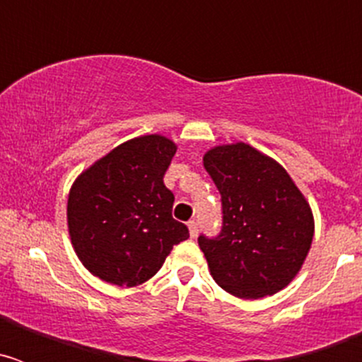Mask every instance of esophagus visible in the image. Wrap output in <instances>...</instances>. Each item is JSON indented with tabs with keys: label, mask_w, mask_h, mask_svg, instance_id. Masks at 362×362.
Returning a JSON list of instances; mask_svg holds the SVG:
<instances>
[{
	"label": "esophagus",
	"mask_w": 362,
	"mask_h": 362,
	"mask_svg": "<svg viewBox=\"0 0 362 362\" xmlns=\"http://www.w3.org/2000/svg\"><path fill=\"white\" fill-rule=\"evenodd\" d=\"M188 230H190L192 238H197V233H199V226H197V221H188Z\"/></svg>",
	"instance_id": "esophagus-1"
}]
</instances>
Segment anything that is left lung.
I'll return each instance as SVG.
<instances>
[{
	"instance_id": "left-lung-1",
	"label": "left lung",
	"mask_w": 362,
	"mask_h": 362,
	"mask_svg": "<svg viewBox=\"0 0 362 362\" xmlns=\"http://www.w3.org/2000/svg\"><path fill=\"white\" fill-rule=\"evenodd\" d=\"M221 194L223 226L197 243L221 288L241 299L283 290L308 255L313 216L305 196L277 161L245 143L203 158Z\"/></svg>"
}]
</instances>
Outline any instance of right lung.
<instances>
[{
    "label": "right lung",
    "instance_id": "add662e5",
    "mask_svg": "<svg viewBox=\"0 0 362 362\" xmlns=\"http://www.w3.org/2000/svg\"><path fill=\"white\" fill-rule=\"evenodd\" d=\"M175 145L152 134L123 143L86 168L69 194L74 250L95 277L136 286L158 274L174 245L188 239L172 217L174 194L163 183Z\"/></svg>",
    "mask_w": 362,
    "mask_h": 362
}]
</instances>
